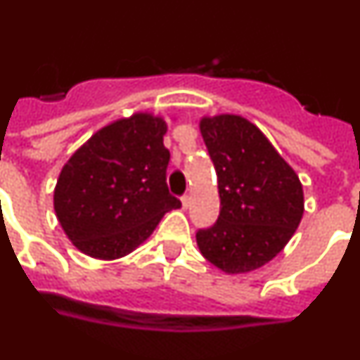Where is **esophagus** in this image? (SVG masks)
<instances>
[{
  "instance_id": "obj_1",
  "label": "esophagus",
  "mask_w": 360,
  "mask_h": 360,
  "mask_svg": "<svg viewBox=\"0 0 360 360\" xmlns=\"http://www.w3.org/2000/svg\"><path fill=\"white\" fill-rule=\"evenodd\" d=\"M180 200H182V207H184V209H187V207H189V196H187V195H184L182 198H180Z\"/></svg>"
}]
</instances>
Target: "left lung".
I'll return each instance as SVG.
<instances>
[{"instance_id": "8db88e82", "label": "left lung", "mask_w": 360, "mask_h": 360, "mask_svg": "<svg viewBox=\"0 0 360 360\" xmlns=\"http://www.w3.org/2000/svg\"><path fill=\"white\" fill-rule=\"evenodd\" d=\"M200 131L218 176L219 216L196 232V243L219 270L245 274L278 256L294 236L304 211L303 186L243 117H203Z\"/></svg>"}]
</instances>
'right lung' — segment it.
Masks as SVG:
<instances>
[{
	"label": "right lung",
	"instance_id": "add662e5",
	"mask_svg": "<svg viewBox=\"0 0 360 360\" xmlns=\"http://www.w3.org/2000/svg\"><path fill=\"white\" fill-rule=\"evenodd\" d=\"M167 124L135 113L98 129L63 167L53 209L81 252L117 259L144 243L162 216L182 203L169 195Z\"/></svg>",
	"mask_w": 360,
	"mask_h": 360
}]
</instances>
